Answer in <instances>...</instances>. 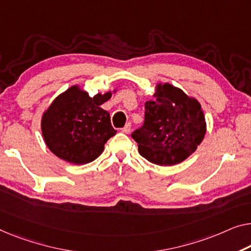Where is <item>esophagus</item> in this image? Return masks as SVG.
Masks as SVG:
<instances>
[{
	"mask_svg": "<svg viewBox=\"0 0 251 251\" xmlns=\"http://www.w3.org/2000/svg\"><path fill=\"white\" fill-rule=\"evenodd\" d=\"M122 132L126 134H128L130 132V123H127V124L124 126V128L122 129Z\"/></svg>",
	"mask_w": 251,
	"mask_h": 251,
	"instance_id": "obj_1",
	"label": "esophagus"
}]
</instances>
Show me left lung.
Segmentation results:
<instances>
[{
  "mask_svg": "<svg viewBox=\"0 0 251 251\" xmlns=\"http://www.w3.org/2000/svg\"><path fill=\"white\" fill-rule=\"evenodd\" d=\"M206 133L201 103L170 83H158L145 102L144 124L132 134L138 152L159 166H174L196 151Z\"/></svg>",
  "mask_w": 251,
  "mask_h": 251,
  "instance_id": "left-lung-1",
  "label": "left lung"
}]
</instances>
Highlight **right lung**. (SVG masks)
Returning a JSON list of instances; mask_svg holds the SVG:
<instances>
[{
    "label": "right lung",
    "instance_id": "add662e5",
    "mask_svg": "<svg viewBox=\"0 0 251 251\" xmlns=\"http://www.w3.org/2000/svg\"><path fill=\"white\" fill-rule=\"evenodd\" d=\"M111 95L109 91L91 98L78 85H73L56 97L42 118V133L48 149L73 164H85L98 158L104 143L116 134L109 113L100 107Z\"/></svg>",
    "mask_w": 251,
    "mask_h": 251
}]
</instances>
